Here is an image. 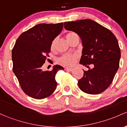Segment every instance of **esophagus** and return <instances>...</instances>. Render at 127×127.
I'll return each instance as SVG.
<instances>
[{
	"mask_svg": "<svg viewBox=\"0 0 127 127\" xmlns=\"http://www.w3.org/2000/svg\"><path fill=\"white\" fill-rule=\"evenodd\" d=\"M65 69H66V71H72L74 69H73V68H65Z\"/></svg>",
	"mask_w": 127,
	"mask_h": 127,
	"instance_id": "34e87169",
	"label": "esophagus"
}]
</instances>
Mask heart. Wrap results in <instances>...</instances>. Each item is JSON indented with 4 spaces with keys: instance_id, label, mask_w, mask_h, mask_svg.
<instances>
[{
    "instance_id": "heart-1",
    "label": "heart",
    "mask_w": 127,
    "mask_h": 127,
    "mask_svg": "<svg viewBox=\"0 0 127 127\" xmlns=\"http://www.w3.org/2000/svg\"><path fill=\"white\" fill-rule=\"evenodd\" d=\"M76 37H78V36L74 32H68L66 34V39L69 43H71L72 41ZM57 39H55L53 40L51 45V48L54 49L56 43ZM79 56L77 54H63L61 57L58 59V62L61 65L64 66H73L76 63Z\"/></svg>"
}]
</instances>
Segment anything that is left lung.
<instances>
[{
    "instance_id": "obj_1",
    "label": "left lung",
    "mask_w": 127,
    "mask_h": 127,
    "mask_svg": "<svg viewBox=\"0 0 127 127\" xmlns=\"http://www.w3.org/2000/svg\"><path fill=\"white\" fill-rule=\"evenodd\" d=\"M66 30L80 36L83 45L80 64L94 68L84 71L78 80L82 91L90 95H98L112 83L119 67L121 50L118 41L110 30L91 19L65 22Z\"/></svg>"
}]
</instances>
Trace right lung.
Listing matches in <instances>:
<instances>
[{"mask_svg":"<svg viewBox=\"0 0 127 127\" xmlns=\"http://www.w3.org/2000/svg\"><path fill=\"white\" fill-rule=\"evenodd\" d=\"M63 27V23L38 24L22 33L12 50L13 72L22 90L34 99L47 97L56 88V74L64 68L56 65L51 71H44L42 66Z\"/></svg>","mask_w":127,"mask_h":127,"instance_id":"obj_1","label":"right lung"}]
</instances>
